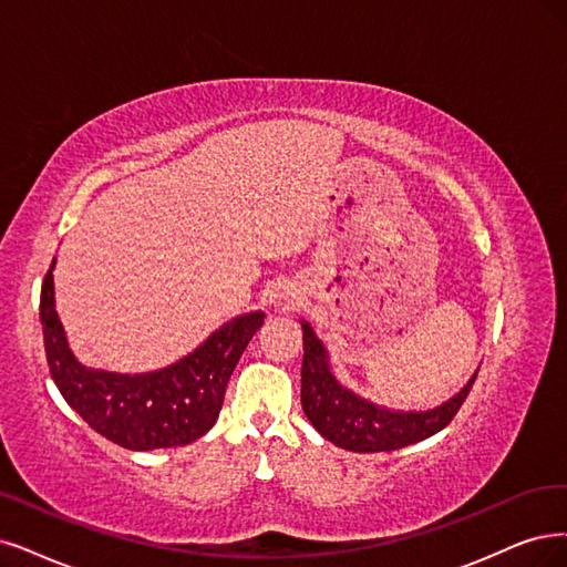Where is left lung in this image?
Here are the masks:
<instances>
[{"label": "left lung", "mask_w": 567, "mask_h": 567, "mask_svg": "<svg viewBox=\"0 0 567 567\" xmlns=\"http://www.w3.org/2000/svg\"><path fill=\"white\" fill-rule=\"evenodd\" d=\"M303 329V364H301V406L324 439L346 451L381 453L411 446L444 430L467 400L476 381L470 383L442 406L430 411H390L375 406L352 390L343 388L331 373L324 343L308 322Z\"/></svg>", "instance_id": "left-lung-1"}]
</instances>
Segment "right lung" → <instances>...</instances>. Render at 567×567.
<instances>
[{
	"label": "right lung",
	"instance_id": "obj_1",
	"mask_svg": "<svg viewBox=\"0 0 567 567\" xmlns=\"http://www.w3.org/2000/svg\"><path fill=\"white\" fill-rule=\"evenodd\" d=\"M53 266L55 259L41 285L39 318L51 379L65 402L97 434L128 451L184 446L209 432L230 373L264 324V312H247L221 324L192 354L161 371L131 375L89 369L74 358L55 312Z\"/></svg>",
	"mask_w": 567,
	"mask_h": 567
}]
</instances>
